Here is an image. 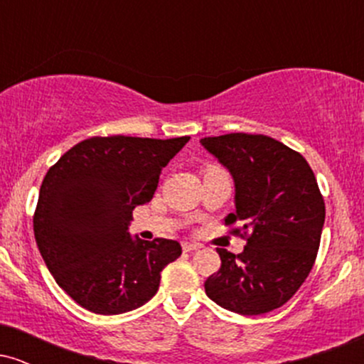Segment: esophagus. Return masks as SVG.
I'll return each mask as SVG.
<instances>
[{
  "mask_svg": "<svg viewBox=\"0 0 364 364\" xmlns=\"http://www.w3.org/2000/svg\"><path fill=\"white\" fill-rule=\"evenodd\" d=\"M200 248H202V246L196 245V243H183V250H185L186 253L196 252V250H200Z\"/></svg>",
  "mask_w": 364,
  "mask_h": 364,
  "instance_id": "obj_1",
  "label": "esophagus"
}]
</instances>
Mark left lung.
<instances>
[{"instance_id": "left-lung-1", "label": "left lung", "mask_w": 364, "mask_h": 364, "mask_svg": "<svg viewBox=\"0 0 364 364\" xmlns=\"http://www.w3.org/2000/svg\"><path fill=\"white\" fill-rule=\"evenodd\" d=\"M200 144L235 179L236 212L225 225L241 224L240 255L217 248L220 269L205 281L212 301L240 315L281 308L311 272L325 223V203L301 154L265 135L229 133Z\"/></svg>"}]
</instances>
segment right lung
<instances>
[{
    "instance_id": "obj_1",
    "label": "right lung",
    "mask_w": 364,
    "mask_h": 364,
    "mask_svg": "<svg viewBox=\"0 0 364 364\" xmlns=\"http://www.w3.org/2000/svg\"><path fill=\"white\" fill-rule=\"evenodd\" d=\"M188 140L92 136L48 171L34 214L36 241L54 281L82 308L99 315L135 310L181 255L178 241L132 237L128 225Z\"/></svg>"
}]
</instances>
